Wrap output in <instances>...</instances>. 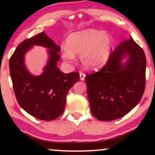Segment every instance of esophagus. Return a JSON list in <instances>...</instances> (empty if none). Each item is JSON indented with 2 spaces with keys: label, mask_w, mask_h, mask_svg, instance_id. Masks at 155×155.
Masks as SVG:
<instances>
[{
  "label": "esophagus",
  "mask_w": 155,
  "mask_h": 155,
  "mask_svg": "<svg viewBox=\"0 0 155 155\" xmlns=\"http://www.w3.org/2000/svg\"><path fill=\"white\" fill-rule=\"evenodd\" d=\"M79 76H80V79H81V81H84L85 79V74H84L82 72H80Z\"/></svg>",
  "instance_id": "34e87169"
}]
</instances>
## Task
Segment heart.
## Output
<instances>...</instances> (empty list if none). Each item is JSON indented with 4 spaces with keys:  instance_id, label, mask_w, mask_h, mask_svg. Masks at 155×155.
Returning a JSON list of instances; mask_svg holds the SVG:
<instances>
[{
    "instance_id": "b5f03b06",
    "label": "heart",
    "mask_w": 155,
    "mask_h": 155,
    "mask_svg": "<svg viewBox=\"0 0 155 155\" xmlns=\"http://www.w3.org/2000/svg\"><path fill=\"white\" fill-rule=\"evenodd\" d=\"M112 46V37L102 31L87 29L74 32L67 38L62 58L67 63H72L75 60L74 54H78L86 68H99L108 62Z\"/></svg>"
}]
</instances>
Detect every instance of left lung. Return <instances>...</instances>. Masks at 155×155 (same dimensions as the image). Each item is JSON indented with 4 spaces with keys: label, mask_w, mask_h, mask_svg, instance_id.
I'll use <instances>...</instances> for the list:
<instances>
[{
    "label": "left lung",
    "mask_w": 155,
    "mask_h": 155,
    "mask_svg": "<svg viewBox=\"0 0 155 155\" xmlns=\"http://www.w3.org/2000/svg\"><path fill=\"white\" fill-rule=\"evenodd\" d=\"M125 57L124 64L121 63ZM147 60L132 37L110 54L99 71L85 76L90 109L101 121H111L129 113L139 103L146 85Z\"/></svg>",
    "instance_id": "left-lung-1"
}]
</instances>
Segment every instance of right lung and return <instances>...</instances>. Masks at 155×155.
Instances as JSON below:
<instances>
[{"label": "right lung", "instance_id": "obj_1", "mask_svg": "<svg viewBox=\"0 0 155 155\" xmlns=\"http://www.w3.org/2000/svg\"><path fill=\"white\" fill-rule=\"evenodd\" d=\"M48 48L49 60L40 76H33L24 65V55L33 45ZM60 47L44 32L23 41L9 60L10 75L19 106L38 120L51 121L63 114L68 90L79 79L78 72L63 74L57 67Z\"/></svg>", "mask_w": 155, "mask_h": 155}]
</instances>
